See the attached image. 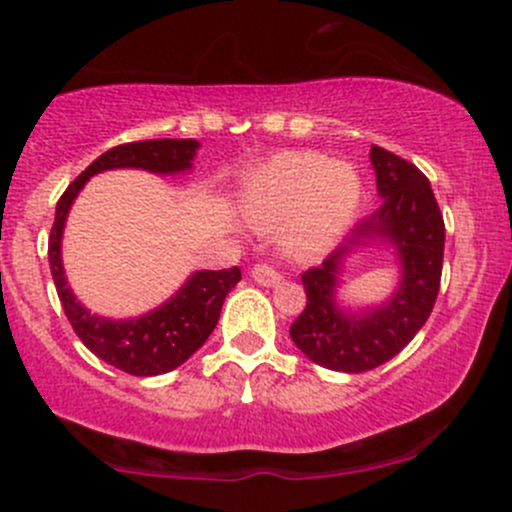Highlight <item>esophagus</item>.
<instances>
[{
  "instance_id": "obj_1",
  "label": "esophagus",
  "mask_w": 512,
  "mask_h": 512,
  "mask_svg": "<svg viewBox=\"0 0 512 512\" xmlns=\"http://www.w3.org/2000/svg\"><path fill=\"white\" fill-rule=\"evenodd\" d=\"M250 277L255 279L257 284H262V287H277V284L282 282L279 272L274 270V267H270V265H255L250 270Z\"/></svg>"
}]
</instances>
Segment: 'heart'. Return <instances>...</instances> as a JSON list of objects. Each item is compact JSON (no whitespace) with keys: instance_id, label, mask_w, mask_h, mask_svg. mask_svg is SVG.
Masks as SVG:
<instances>
[{"instance_id":"b5f03b06","label":"heart","mask_w":512,"mask_h":512,"mask_svg":"<svg viewBox=\"0 0 512 512\" xmlns=\"http://www.w3.org/2000/svg\"><path fill=\"white\" fill-rule=\"evenodd\" d=\"M360 181L351 164L324 154L284 152L262 164L242 186V215L255 228L282 225V245L301 260L321 255L351 225Z\"/></svg>"}]
</instances>
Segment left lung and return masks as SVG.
I'll return each mask as SVG.
<instances>
[{
	"instance_id": "1",
	"label": "left lung",
	"mask_w": 512,
	"mask_h": 512,
	"mask_svg": "<svg viewBox=\"0 0 512 512\" xmlns=\"http://www.w3.org/2000/svg\"><path fill=\"white\" fill-rule=\"evenodd\" d=\"M380 208L360 220L324 265L301 274L306 309L289 328L297 348L316 365L365 373L395 358L427 324L439 294L444 218L427 176L383 147H370ZM373 244L396 250L401 279L383 305L351 310L337 301L347 257Z\"/></svg>"
}]
</instances>
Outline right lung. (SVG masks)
I'll return each mask as SVG.
<instances>
[{"label": "right lung", "instance_id": "add662e5", "mask_svg": "<svg viewBox=\"0 0 512 512\" xmlns=\"http://www.w3.org/2000/svg\"><path fill=\"white\" fill-rule=\"evenodd\" d=\"M198 147L201 144L196 139H149L112 147L66 188L56 206V220L48 238V262L63 311L90 353L137 378H152L179 368L208 341L220 319L225 297L240 282V270L230 267L218 272H193L179 292L171 294L157 309L132 319H105L85 309L68 287L61 257L63 228L73 201L95 174L112 169H144L161 176L184 174L193 169Z\"/></svg>", "mask_w": 512, "mask_h": 512}]
</instances>
